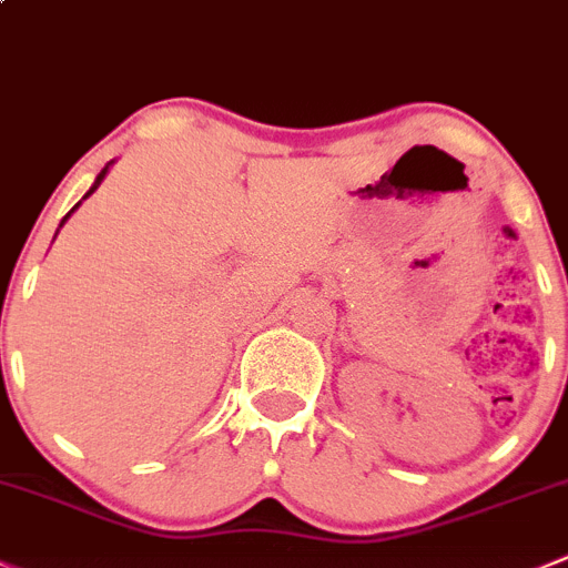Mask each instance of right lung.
<instances>
[{
  "label": "right lung",
  "instance_id": "add662e5",
  "mask_svg": "<svg viewBox=\"0 0 568 568\" xmlns=\"http://www.w3.org/2000/svg\"><path fill=\"white\" fill-rule=\"evenodd\" d=\"M110 163H113V161H110ZM110 163H108V166H104V169H102V172H99V174H97V183H93V185H91V191H88V194H85V196H91V194H93V191H97V189H99V183H102V180H104V174H108ZM85 196H82V200H85ZM77 207H80V202H77V205H74V207H71V213H74V211H77ZM71 213H65V219H69V216H71ZM65 219H63V222H65ZM63 222H60V227H63Z\"/></svg>",
  "mask_w": 568,
  "mask_h": 568
}]
</instances>
